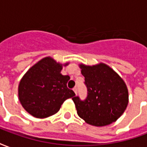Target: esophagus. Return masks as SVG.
Returning a JSON list of instances; mask_svg holds the SVG:
<instances>
[{"label": "esophagus", "mask_w": 147, "mask_h": 147, "mask_svg": "<svg viewBox=\"0 0 147 147\" xmlns=\"http://www.w3.org/2000/svg\"><path fill=\"white\" fill-rule=\"evenodd\" d=\"M73 91L75 92V94H77V87H74L73 88Z\"/></svg>", "instance_id": "1"}]
</instances>
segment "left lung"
I'll list each match as a JSON object with an SVG mask.
<instances>
[{"mask_svg": "<svg viewBox=\"0 0 147 147\" xmlns=\"http://www.w3.org/2000/svg\"><path fill=\"white\" fill-rule=\"evenodd\" d=\"M85 78L87 97H74L79 117L97 127L109 125L123 113L128 104V91L118 74L103 63L93 66L80 64Z\"/></svg>", "mask_w": 147, "mask_h": 147, "instance_id": "8db88e82", "label": "left lung"}]
</instances>
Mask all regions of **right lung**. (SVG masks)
<instances>
[{"mask_svg":"<svg viewBox=\"0 0 147 147\" xmlns=\"http://www.w3.org/2000/svg\"><path fill=\"white\" fill-rule=\"evenodd\" d=\"M61 70L62 64L47 57L30 67L21 79L18 88L19 100L33 117H50L60 110L66 99L76 95L67 87L70 77L63 76Z\"/></svg>","mask_w":147,"mask_h":147,"instance_id":"1","label":"right lung"}]
</instances>
